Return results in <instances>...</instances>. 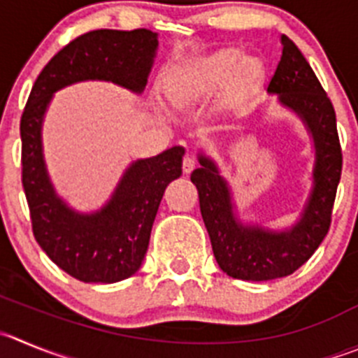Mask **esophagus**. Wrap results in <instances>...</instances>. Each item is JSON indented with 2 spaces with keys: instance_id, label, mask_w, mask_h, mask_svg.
I'll return each mask as SVG.
<instances>
[{
  "instance_id": "esophagus-1",
  "label": "esophagus",
  "mask_w": 358,
  "mask_h": 358,
  "mask_svg": "<svg viewBox=\"0 0 358 358\" xmlns=\"http://www.w3.org/2000/svg\"><path fill=\"white\" fill-rule=\"evenodd\" d=\"M196 159L194 157H190V155H187L185 159H183V164H182V169H183V173H185V175H189V173H192L194 171V168H196Z\"/></svg>"
}]
</instances>
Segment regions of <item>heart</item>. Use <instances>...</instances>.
Returning a JSON list of instances; mask_svg holds the SVG:
<instances>
[{"mask_svg":"<svg viewBox=\"0 0 358 358\" xmlns=\"http://www.w3.org/2000/svg\"><path fill=\"white\" fill-rule=\"evenodd\" d=\"M262 78L258 59L242 58L235 49H219L171 66L164 73L162 93L176 108H194L219 92L220 108L236 111L245 106Z\"/></svg>","mask_w":358,"mask_h":358,"instance_id":"heart-1","label":"heart"}]
</instances>
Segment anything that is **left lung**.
<instances>
[{"instance_id":"8db88e82","label":"left lung","mask_w":358,"mask_h":358,"mask_svg":"<svg viewBox=\"0 0 358 358\" xmlns=\"http://www.w3.org/2000/svg\"><path fill=\"white\" fill-rule=\"evenodd\" d=\"M282 56L266 92L292 109L315 143L313 189L296 224L286 231L245 226L235 215L231 189L212 159L199 153V166L190 180L198 189L199 208L212 242L213 256L229 277L272 280L299 270L327 236L332 220L337 185L343 169L336 111L307 59L286 35Z\"/></svg>"}]
</instances>
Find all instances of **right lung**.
I'll use <instances>...</instances> for the list:
<instances>
[{
  "label": "right lung",
  "instance_id": "obj_1",
  "mask_svg": "<svg viewBox=\"0 0 358 358\" xmlns=\"http://www.w3.org/2000/svg\"><path fill=\"white\" fill-rule=\"evenodd\" d=\"M157 45V33L145 28L85 33L43 66L22 113V187L33 235L59 268L83 282L111 285L138 272L164 190L182 175L185 150L173 146L136 160L102 208L79 213L56 194L49 180L42 152L43 115L58 90L79 81H111L141 93Z\"/></svg>",
  "mask_w": 358,
  "mask_h": 358
}]
</instances>
